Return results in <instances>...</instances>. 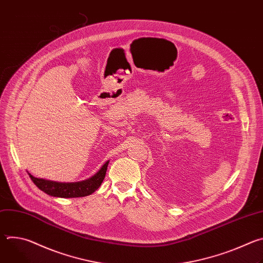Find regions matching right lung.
Returning a JSON list of instances; mask_svg holds the SVG:
<instances>
[{
    "mask_svg": "<svg viewBox=\"0 0 263 263\" xmlns=\"http://www.w3.org/2000/svg\"><path fill=\"white\" fill-rule=\"evenodd\" d=\"M109 161H107L101 170L92 176L90 179L82 181V182H74V183H60L54 182L50 180L35 178L31 174L29 177L33 181V183L39 187L44 193L59 198H79L89 196L95 193L101 186L107 171Z\"/></svg>",
    "mask_w": 263,
    "mask_h": 263,
    "instance_id": "obj_1",
    "label": "right lung"
}]
</instances>
